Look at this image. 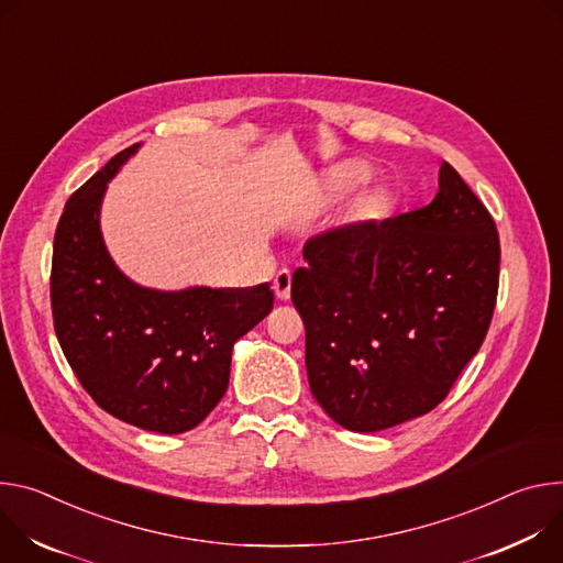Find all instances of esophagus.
Returning <instances> with one entry per match:
<instances>
[{
    "label": "esophagus",
    "instance_id": "obj_1",
    "mask_svg": "<svg viewBox=\"0 0 563 563\" xmlns=\"http://www.w3.org/2000/svg\"><path fill=\"white\" fill-rule=\"evenodd\" d=\"M290 282H292V275H290L288 268H282V271L275 275V279H273V290H275V295H277L279 299H284V301L290 297Z\"/></svg>",
    "mask_w": 563,
    "mask_h": 563
}]
</instances>
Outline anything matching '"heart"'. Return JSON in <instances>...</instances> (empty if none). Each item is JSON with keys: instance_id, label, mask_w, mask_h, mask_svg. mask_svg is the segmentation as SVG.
Masks as SVG:
<instances>
[{"instance_id": "obj_1", "label": "heart", "mask_w": 563, "mask_h": 563, "mask_svg": "<svg viewBox=\"0 0 563 563\" xmlns=\"http://www.w3.org/2000/svg\"><path fill=\"white\" fill-rule=\"evenodd\" d=\"M366 176V165L362 163H344L331 174L333 190H349L355 183H360Z\"/></svg>"}]
</instances>
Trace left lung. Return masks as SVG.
<instances>
[{
    "label": "left lung",
    "mask_w": 563,
    "mask_h": 563,
    "mask_svg": "<svg viewBox=\"0 0 563 563\" xmlns=\"http://www.w3.org/2000/svg\"><path fill=\"white\" fill-rule=\"evenodd\" d=\"M290 297L308 385L344 429L368 433L443 402L478 353L498 290V232L443 161L420 210L310 239Z\"/></svg>",
    "instance_id": "obj_1"
}]
</instances>
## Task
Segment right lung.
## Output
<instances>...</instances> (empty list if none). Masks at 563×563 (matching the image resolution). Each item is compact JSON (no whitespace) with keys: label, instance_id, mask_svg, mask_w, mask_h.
<instances>
[{"label":"right lung","instance_id":"obj_1","mask_svg":"<svg viewBox=\"0 0 563 563\" xmlns=\"http://www.w3.org/2000/svg\"><path fill=\"white\" fill-rule=\"evenodd\" d=\"M115 154L65 206L53 241L55 335L87 394L145 431L195 429L223 398L232 349L273 310L271 284L158 290L111 260L100 230L109 180L139 152Z\"/></svg>","mask_w":563,"mask_h":563}]
</instances>
